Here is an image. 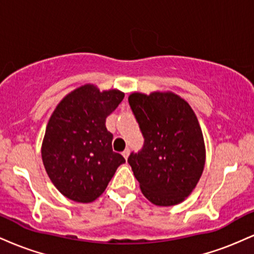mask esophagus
I'll return each mask as SVG.
<instances>
[{
    "instance_id": "34e87169",
    "label": "esophagus",
    "mask_w": 254,
    "mask_h": 254,
    "mask_svg": "<svg viewBox=\"0 0 254 254\" xmlns=\"http://www.w3.org/2000/svg\"><path fill=\"white\" fill-rule=\"evenodd\" d=\"M129 154H130V149H129V148H127V149H125V150L123 151V153H122V155L124 156L125 160H127V157H129Z\"/></svg>"
}]
</instances>
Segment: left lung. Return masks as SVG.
Instances as JSON below:
<instances>
[{"mask_svg":"<svg viewBox=\"0 0 254 254\" xmlns=\"http://www.w3.org/2000/svg\"><path fill=\"white\" fill-rule=\"evenodd\" d=\"M129 105L144 143L127 162L145 198L155 205L183 202L205 164L203 133L190 105L173 93H133Z\"/></svg>","mask_w":254,"mask_h":254,"instance_id":"1","label":"left lung"}]
</instances>
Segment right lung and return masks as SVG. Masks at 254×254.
Returning <instances> with one entry per match:
<instances>
[{"mask_svg": "<svg viewBox=\"0 0 254 254\" xmlns=\"http://www.w3.org/2000/svg\"><path fill=\"white\" fill-rule=\"evenodd\" d=\"M123 98L117 89L100 92L86 84L66 95L52 113L43 141V164L54 185L69 199H97L125 162L113 151V135L106 129V118Z\"/></svg>", "mask_w": 254, "mask_h": 254, "instance_id": "add662e5", "label": "right lung"}]
</instances>
